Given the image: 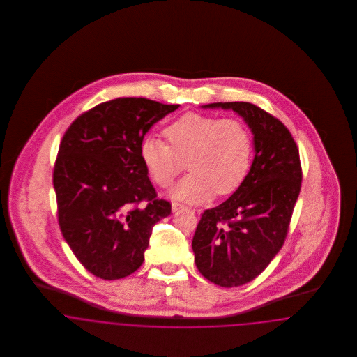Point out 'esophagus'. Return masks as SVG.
<instances>
[{
	"label": "esophagus",
	"mask_w": 357,
	"mask_h": 357,
	"mask_svg": "<svg viewBox=\"0 0 357 357\" xmlns=\"http://www.w3.org/2000/svg\"><path fill=\"white\" fill-rule=\"evenodd\" d=\"M171 208H172V211H174V213H176V211H179V210H183V208H185V206H183V204H178V202H172V204H171Z\"/></svg>",
	"instance_id": "obj_1"
}]
</instances>
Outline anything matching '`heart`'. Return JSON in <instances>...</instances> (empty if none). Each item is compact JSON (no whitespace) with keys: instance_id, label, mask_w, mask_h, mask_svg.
I'll return each mask as SVG.
<instances>
[{"instance_id":"obj_1","label":"heart","mask_w":357,"mask_h":357,"mask_svg":"<svg viewBox=\"0 0 357 357\" xmlns=\"http://www.w3.org/2000/svg\"><path fill=\"white\" fill-rule=\"evenodd\" d=\"M169 143L147 136L140 143V159L153 182L170 187L185 170L191 171L172 190V198L204 204L217 195L237 191L246 179L253 155L249 128L233 118L187 112L165 130Z\"/></svg>"}]
</instances>
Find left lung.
<instances>
[{
    "label": "left lung",
    "instance_id": "8db88e82",
    "mask_svg": "<svg viewBox=\"0 0 357 357\" xmlns=\"http://www.w3.org/2000/svg\"><path fill=\"white\" fill-rule=\"evenodd\" d=\"M233 109L255 135V159L237 191L204 210L192 238L198 271L223 288L250 282L282 248L297 202L303 170L288 128L252 102H211Z\"/></svg>",
    "mask_w": 357,
    "mask_h": 357
}]
</instances>
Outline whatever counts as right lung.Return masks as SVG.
Instances as JSON below:
<instances>
[{"label": "right lung", "mask_w": 357, "mask_h": 357, "mask_svg": "<svg viewBox=\"0 0 357 357\" xmlns=\"http://www.w3.org/2000/svg\"><path fill=\"white\" fill-rule=\"evenodd\" d=\"M178 107L119 98L80 115L63 136L53 170L60 230L99 278L137 271L153 225L170 215V202L156 198L139 149L153 124Z\"/></svg>", "instance_id": "1"}]
</instances>
